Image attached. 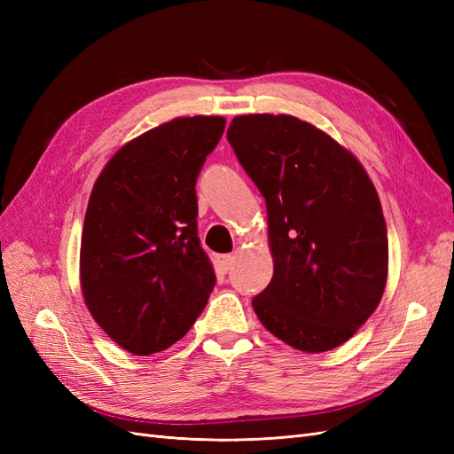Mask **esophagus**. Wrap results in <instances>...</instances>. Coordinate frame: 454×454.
Wrapping results in <instances>:
<instances>
[{
  "label": "esophagus",
  "instance_id": "esophagus-1",
  "mask_svg": "<svg viewBox=\"0 0 454 454\" xmlns=\"http://www.w3.org/2000/svg\"><path fill=\"white\" fill-rule=\"evenodd\" d=\"M232 259H235V257H232V255H219L217 257V265H219V269H222L223 272H227L229 269H231V265H232Z\"/></svg>",
  "mask_w": 454,
  "mask_h": 454
}]
</instances>
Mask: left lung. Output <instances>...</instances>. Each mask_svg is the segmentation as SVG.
Wrapping results in <instances>:
<instances>
[{"label":"left lung","mask_w":454,"mask_h":454,"mask_svg":"<svg viewBox=\"0 0 454 454\" xmlns=\"http://www.w3.org/2000/svg\"><path fill=\"white\" fill-rule=\"evenodd\" d=\"M227 140L267 204L272 280L252 307L297 350L347 342L380 303L388 237L362 162L294 115L231 121Z\"/></svg>","instance_id":"left-lung-1"}]
</instances>
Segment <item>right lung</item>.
I'll list each match as a JSON object with an SVG mask.
<instances>
[{
    "mask_svg": "<svg viewBox=\"0 0 454 454\" xmlns=\"http://www.w3.org/2000/svg\"><path fill=\"white\" fill-rule=\"evenodd\" d=\"M225 130L176 117L122 145L89 199L81 292L92 318L136 356L167 350L208 303L215 274L197 237L195 184Z\"/></svg>",
    "mask_w": 454,
    "mask_h": 454,
    "instance_id": "obj_1",
    "label": "right lung"
}]
</instances>
